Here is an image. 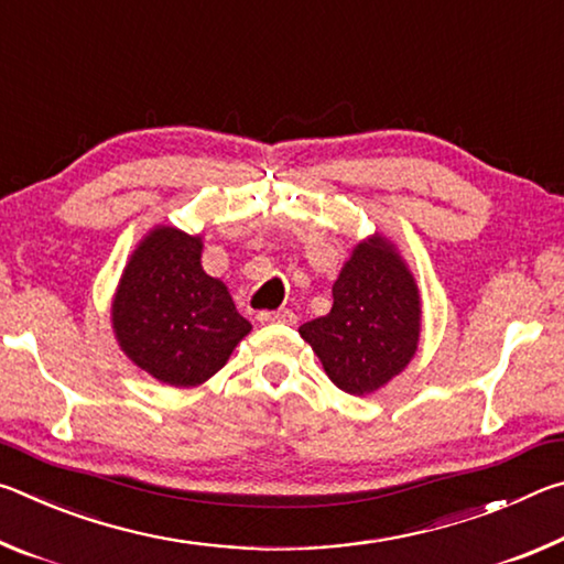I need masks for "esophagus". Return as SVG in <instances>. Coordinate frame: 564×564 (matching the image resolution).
Segmentation results:
<instances>
[{
  "label": "esophagus",
  "mask_w": 564,
  "mask_h": 564,
  "mask_svg": "<svg viewBox=\"0 0 564 564\" xmlns=\"http://www.w3.org/2000/svg\"><path fill=\"white\" fill-rule=\"evenodd\" d=\"M261 323H285V326H293L295 323V313L289 308H279V311H261L259 313Z\"/></svg>",
  "instance_id": "esophagus-1"
}]
</instances>
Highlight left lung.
<instances>
[{"mask_svg":"<svg viewBox=\"0 0 564 564\" xmlns=\"http://www.w3.org/2000/svg\"><path fill=\"white\" fill-rule=\"evenodd\" d=\"M299 333L350 395L373 393L398 376L417 350L420 295L395 248L380 236L358 243L333 283L330 313Z\"/></svg>","mask_w":564,"mask_h":564,"instance_id":"obj_1","label":"left lung"}]
</instances>
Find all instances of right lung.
<instances>
[{
    "label": "right lung",
    "mask_w": 564,
    "mask_h": 564,
    "mask_svg": "<svg viewBox=\"0 0 564 564\" xmlns=\"http://www.w3.org/2000/svg\"><path fill=\"white\" fill-rule=\"evenodd\" d=\"M111 321L119 346L149 376L198 386L226 366L251 323L202 269V238L154 228L123 269Z\"/></svg>",
    "instance_id": "obj_1"
}]
</instances>
